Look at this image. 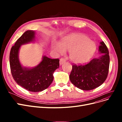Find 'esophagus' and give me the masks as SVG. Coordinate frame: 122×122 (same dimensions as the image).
Here are the masks:
<instances>
[{"mask_svg": "<svg viewBox=\"0 0 122 122\" xmlns=\"http://www.w3.org/2000/svg\"><path fill=\"white\" fill-rule=\"evenodd\" d=\"M65 62H66V61H65V60L64 58H61L60 59V65H62L64 63H65Z\"/></svg>", "mask_w": 122, "mask_h": 122, "instance_id": "obj_1", "label": "esophagus"}]
</instances>
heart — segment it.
Returning a JSON list of instances; mask_svg holds the SVG:
<instances>
[{
    "instance_id": "b5f03b06",
    "label": "heart",
    "mask_w": 122,
    "mask_h": 122,
    "mask_svg": "<svg viewBox=\"0 0 122 122\" xmlns=\"http://www.w3.org/2000/svg\"><path fill=\"white\" fill-rule=\"evenodd\" d=\"M52 49L57 53L63 54L69 51V57L77 64L86 63L90 60L96 50L95 44L86 36L72 34L62 39L61 44L53 42Z\"/></svg>"
}]
</instances>
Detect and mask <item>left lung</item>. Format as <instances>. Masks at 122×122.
Returning <instances> with one entry per match:
<instances>
[{
    "instance_id": "8db88e82",
    "label": "left lung",
    "mask_w": 122,
    "mask_h": 122,
    "mask_svg": "<svg viewBox=\"0 0 122 122\" xmlns=\"http://www.w3.org/2000/svg\"><path fill=\"white\" fill-rule=\"evenodd\" d=\"M99 51L102 53L99 58H95L83 65H73L69 78L75 86L84 91L93 90L100 86L107 77L110 58L107 47L101 42Z\"/></svg>"
}]
</instances>
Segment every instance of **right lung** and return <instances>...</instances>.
Here are the masks:
<instances>
[{
	"mask_svg": "<svg viewBox=\"0 0 122 122\" xmlns=\"http://www.w3.org/2000/svg\"><path fill=\"white\" fill-rule=\"evenodd\" d=\"M35 31H25L12 46L10 54V64L12 76L16 82L26 90L39 92L49 86L53 80V73L59 68V59L43 56L41 62L32 68L23 67L19 59V51L22 45L32 42Z\"/></svg>",
	"mask_w": 122,
	"mask_h": 122,
	"instance_id": "add662e5",
	"label": "right lung"
}]
</instances>
